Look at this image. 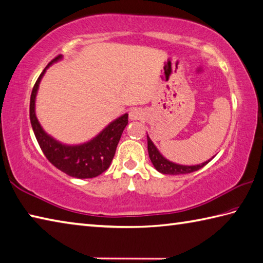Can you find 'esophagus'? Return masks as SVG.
Wrapping results in <instances>:
<instances>
[{"label": "esophagus", "mask_w": 263, "mask_h": 263, "mask_svg": "<svg viewBox=\"0 0 263 263\" xmlns=\"http://www.w3.org/2000/svg\"><path fill=\"white\" fill-rule=\"evenodd\" d=\"M128 117H130L131 121H137V119H141L144 117V111L140 110V109L138 108H133L128 112Z\"/></svg>", "instance_id": "34e87169"}]
</instances>
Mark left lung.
Masks as SVG:
<instances>
[{
	"label": "left lung",
	"mask_w": 263,
	"mask_h": 263,
	"mask_svg": "<svg viewBox=\"0 0 263 263\" xmlns=\"http://www.w3.org/2000/svg\"><path fill=\"white\" fill-rule=\"evenodd\" d=\"M147 144H148V155H149V159L152 161L153 165L155 166V169L159 171L161 174L164 175H183V174H190V173H194L199 169H201L202 166L206 165L208 162H211V160H208L206 162H203L201 164H197V165H181L174 163V162H170L169 160H166L165 157L162 156L161 153L157 151V148L155 145L153 144L151 138L147 136Z\"/></svg>",
	"instance_id": "1"
}]
</instances>
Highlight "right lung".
<instances>
[{
  "mask_svg": "<svg viewBox=\"0 0 263 263\" xmlns=\"http://www.w3.org/2000/svg\"><path fill=\"white\" fill-rule=\"evenodd\" d=\"M62 59V55L55 57L42 71L33 86L30 101V119L33 132L42 153L52 165L64 174L76 178H93L104 173L110 165L116 153L118 141L124 128L127 125L128 115L124 114L111 122L99 135L88 142L82 145H63L44 131L35 116V97L40 80L50 64Z\"/></svg>",
  "mask_w": 263,
  "mask_h": 263,
  "instance_id": "add662e5",
  "label": "right lung"
}]
</instances>
